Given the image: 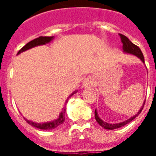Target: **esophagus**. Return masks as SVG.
Segmentation results:
<instances>
[{"mask_svg":"<svg viewBox=\"0 0 156 156\" xmlns=\"http://www.w3.org/2000/svg\"><path fill=\"white\" fill-rule=\"evenodd\" d=\"M94 83V79L92 78H87L86 79H84V82H83V86L84 88H88V87H91L92 85Z\"/></svg>","mask_w":156,"mask_h":156,"instance_id":"1","label":"esophagus"}]
</instances>
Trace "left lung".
I'll return each mask as SVG.
<instances>
[{
  "instance_id": "8db88e82",
  "label": "left lung",
  "mask_w": 156,
  "mask_h": 156,
  "mask_svg": "<svg viewBox=\"0 0 156 156\" xmlns=\"http://www.w3.org/2000/svg\"><path fill=\"white\" fill-rule=\"evenodd\" d=\"M119 36H120L121 41H122V43H123V51H124V52L136 56L137 58H140L141 61L144 63V55L142 53V51H141V50L140 49V48L137 47L136 45H134L133 42H131V41L129 40V38H128L127 37H125L124 35H122V34H119ZM144 103H145V100H144V104L142 105L141 108L139 110V112H138L136 115H134V116H132V117H130L129 119H128L123 121V122H120V123H117V124H109V123L105 122L103 119H101L99 118V116H98V112H97V109H95V119L98 122V124H99L100 126H102L104 129H119V128H121L123 127V126H124V125H126V124H129V122H131L133 119H134L135 118L137 117L138 115L140 114V112L142 111L143 108H144Z\"/></svg>"
}]
</instances>
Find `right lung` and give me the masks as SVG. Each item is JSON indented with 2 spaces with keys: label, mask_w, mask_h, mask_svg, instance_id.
<instances>
[{
  "label": "right lung",
  "mask_w": 156,
  "mask_h": 156,
  "mask_svg": "<svg viewBox=\"0 0 156 156\" xmlns=\"http://www.w3.org/2000/svg\"><path fill=\"white\" fill-rule=\"evenodd\" d=\"M53 38H54V37H39L37 38L34 39V40H32V41H29L28 43H27V44H26L25 46L17 52V55L20 54V53H22L23 51H27V50H28V49H31V48H35V47H37V46H41V45H45L47 44V43H49V42H51V41L53 40ZM76 93H77V90H75L68 98H70L72 95H73L74 94H76ZM67 101H68V100H67ZM67 101H66V103H67ZM65 115H66V106L63 107V108H62V112L60 113V115H59L58 119L52 121H50V122L36 123V122H33V121L27 119L26 118H24V119H25V120L27 121L29 124H31L33 127L37 128V129H43V130H49V129H53L55 128L58 127L59 125H61V124H63V122L65 121Z\"/></svg>",
  "instance_id": "obj_1"
}]
</instances>
